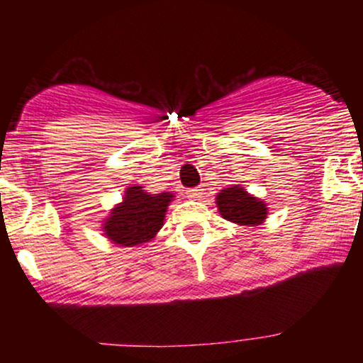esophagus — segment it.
I'll return each instance as SVG.
<instances>
[{
	"label": "esophagus",
	"mask_w": 363,
	"mask_h": 363,
	"mask_svg": "<svg viewBox=\"0 0 363 363\" xmlns=\"http://www.w3.org/2000/svg\"><path fill=\"white\" fill-rule=\"evenodd\" d=\"M201 194H203V189H199V187H193V189L186 191L187 198H199Z\"/></svg>",
	"instance_id": "1"
}]
</instances>
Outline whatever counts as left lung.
<instances>
[{
  "label": "left lung",
  "mask_w": 363,
  "mask_h": 363,
  "mask_svg": "<svg viewBox=\"0 0 363 363\" xmlns=\"http://www.w3.org/2000/svg\"><path fill=\"white\" fill-rule=\"evenodd\" d=\"M216 206L225 220L237 225H247V227L261 225L268 215L266 203L249 194L240 186L225 187L222 193L216 196Z\"/></svg>",
  "instance_id": "obj_1"
}]
</instances>
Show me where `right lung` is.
<instances>
[{
  "label": "right lung",
  "instance_id": "add662e5",
  "mask_svg": "<svg viewBox=\"0 0 363 363\" xmlns=\"http://www.w3.org/2000/svg\"><path fill=\"white\" fill-rule=\"evenodd\" d=\"M172 199V193L150 194L138 184L126 187L123 203L112 208L111 215L104 220V235L124 247L148 242L164 225Z\"/></svg>",
  "mask_w": 363,
  "mask_h": 363
}]
</instances>
